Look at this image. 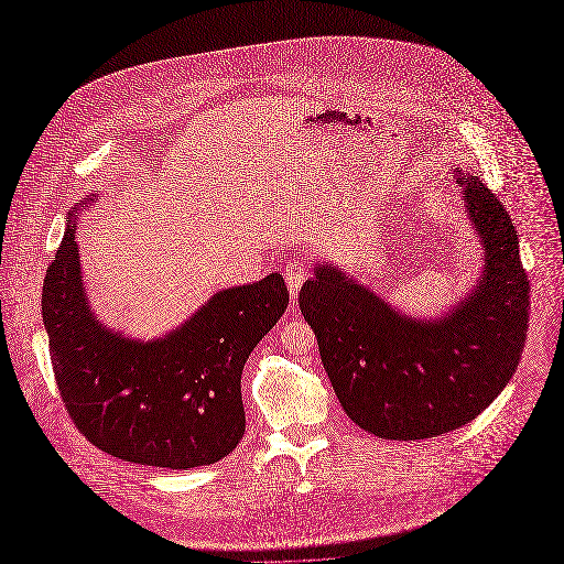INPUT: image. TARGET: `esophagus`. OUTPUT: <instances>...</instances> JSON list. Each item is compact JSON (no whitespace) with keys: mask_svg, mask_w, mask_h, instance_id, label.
<instances>
[{"mask_svg":"<svg viewBox=\"0 0 564 564\" xmlns=\"http://www.w3.org/2000/svg\"><path fill=\"white\" fill-rule=\"evenodd\" d=\"M308 268L311 265H308V261L303 259V256H296V259H292V261L284 265V280H286L289 296H292V299L299 296L303 282L308 280V272H311Z\"/></svg>","mask_w":564,"mask_h":564,"instance_id":"obj_1","label":"esophagus"}]
</instances>
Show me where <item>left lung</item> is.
I'll use <instances>...</instances> for the list:
<instances>
[{
    "label": "left lung",
    "instance_id": "obj_1",
    "mask_svg": "<svg viewBox=\"0 0 564 564\" xmlns=\"http://www.w3.org/2000/svg\"><path fill=\"white\" fill-rule=\"evenodd\" d=\"M485 247L473 292L440 319H412L334 265L315 268L299 308L336 398L367 433L423 440L473 421L513 379L529 319V280L503 204L475 176L458 178Z\"/></svg>",
    "mask_w": 564,
    "mask_h": 564
}]
</instances>
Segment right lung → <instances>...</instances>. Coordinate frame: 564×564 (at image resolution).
Listing matches in <instances>:
<instances>
[{
	"label": "right lung",
	"instance_id": "obj_1",
	"mask_svg": "<svg viewBox=\"0 0 564 564\" xmlns=\"http://www.w3.org/2000/svg\"><path fill=\"white\" fill-rule=\"evenodd\" d=\"M75 228L67 226L46 270L42 319L79 433L141 466L187 470L228 456L245 435L247 357L286 311L282 275L224 289L164 338L133 340L91 313Z\"/></svg>",
	"mask_w": 564,
	"mask_h": 564
}]
</instances>
